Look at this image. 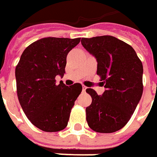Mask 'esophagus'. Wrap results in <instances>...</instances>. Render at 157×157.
I'll use <instances>...</instances> for the list:
<instances>
[{
    "instance_id": "obj_1",
    "label": "esophagus",
    "mask_w": 157,
    "mask_h": 157,
    "mask_svg": "<svg viewBox=\"0 0 157 157\" xmlns=\"http://www.w3.org/2000/svg\"><path fill=\"white\" fill-rule=\"evenodd\" d=\"M86 89H87V87H85V86H82V92H85V91H86Z\"/></svg>"
}]
</instances>
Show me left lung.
Here are the masks:
<instances>
[{
	"mask_svg": "<svg viewBox=\"0 0 157 157\" xmlns=\"http://www.w3.org/2000/svg\"><path fill=\"white\" fill-rule=\"evenodd\" d=\"M97 60V75L103 81L101 95L89 88L93 99L86 108L89 127L99 133L120 130L130 120L143 93V65L133 48L111 36L82 38Z\"/></svg>",
	"mask_w": 157,
	"mask_h": 157,
	"instance_id": "obj_1",
	"label": "left lung"
}]
</instances>
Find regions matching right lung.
<instances>
[{
  "label": "right lung",
  "instance_id": "right-lung-1",
  "mask_svg": "<svg viewBox=\"0 0 157 157\" xmlns=\"http://www.w3.org/2000/svg\"><path fill=\"white\" fill-rule=\"evenodd\" d=\"M78 38L45 37L23 51L15 69L19 101L30 122L46 132L63 130L82 92V85L66 86L57 75L65 74L66 56L77 46Z\"/></svg>",
  "mask_w": 157,
  "mask_h": 157
}]
</instances>
